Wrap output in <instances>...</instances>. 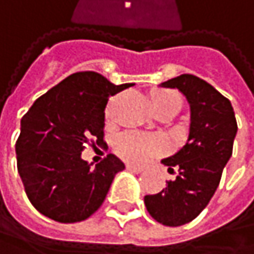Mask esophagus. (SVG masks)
Segmentation results:
<instances>
[{"instance_id": "obj_1", "label": "esophagus", "mask_w": 254, "mask_h": 254, "mask_svg": "<svg viewBox=\"0 0 254 254\" xmlns=\"http://www.w3.org/2000/svg\"><path fill=\"white\" fill-rule=\"evenodd\" d=\"M127 171L130 172H135V174H141L144 171V168H139V166H133V165H127Z\"/></svg>"}]
</instances>
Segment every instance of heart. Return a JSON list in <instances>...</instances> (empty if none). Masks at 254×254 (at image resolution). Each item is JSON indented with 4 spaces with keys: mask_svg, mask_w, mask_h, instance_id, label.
<instances>
[{
    "mask_svg": "<svg viewBox=\"0 0 254 254\" xmlns=\"http://www.w3.org/2000/svg\"><path fill=\"white\" fill-rule=\"evenodd\" d=\"M151 103L154 110L162 107L175 106L181 109V97L175 91L171 89H160L156 91L151 97ZM113 118V109L112 104L106 110V119L112 121ZM168 148V141L162 136H150L141 132L129 130L122 135H119L115 141V150L116 153L127 160V163L133 165H144L154 156L163 153Z\"/></svg>",
    "mask_w": 254,
    "mask_h": 254,
    "instance_id": "obj_1",
    "label": "heart"
}]
</instances>
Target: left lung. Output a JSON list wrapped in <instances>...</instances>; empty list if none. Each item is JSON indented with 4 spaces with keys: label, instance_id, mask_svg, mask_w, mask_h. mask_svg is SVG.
I'll use <instances>...</instances> for the list:
<instances>
[{
    "label": "left lung",
    "instance_id": "8db88e82",
    "mask_svg": "<svg viewBox=\"0 0 254 254\" xmlns=\"http://www.w3.org/2000/svg\"><path fill=\"white\" fill-rule=\"evenodd\" d=\"M177 88L188 100L191 124L185 145L177 154L163 159L169 172L177 168V179L144 203L159 224L181 227L195 219L209 204L232 154L237 133L234 109L227 97L194 75H181L162 83Z\"/></svg>",
    "mask_w": 254,
    "mask_h": 254
}]
</instances>
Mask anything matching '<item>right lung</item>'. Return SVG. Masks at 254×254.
Here are the masks:
<instances>
[{"instance_id": "right-lung-1", "label": "right lung", "mask_w": 254, "mask_h": 254, "mask_svg": "<svg viewBox=\"0 0 254 254\" xmlns=\"http://www.w3.org/2000/svg\"><path fill=\"white\" fill-rule=\"evenodd\" d=\"M129 86L132 83L115 85L97 72H76L41 95L22 118L17 171L39 213L73 224L101 207L113 178L125 165L107 154L92 168L80 153L86 145L104 142L107 101Z\"/></svg>"}]
</instances>
